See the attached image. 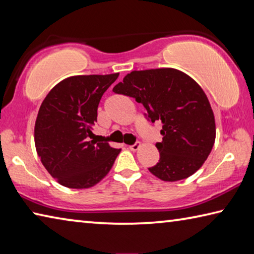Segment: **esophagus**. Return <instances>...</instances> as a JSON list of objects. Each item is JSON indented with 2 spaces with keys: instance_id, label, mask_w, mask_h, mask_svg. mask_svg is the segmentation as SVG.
<instances>
[{
  "instance_id": "1",
  "label": "esophagus",
  "mask_w": 254,
  "mask_h": 254,
  "mask_svg": "<svg viewBox=\"0 0 254 254\" xmlns=\"http://www.w3.org/2000/svg\"><path fill=\"white\" fill-rule=\"evenodd\" d=\"M140 142H135L134 144H132V145H130V147H128V149L131 150V151H136V150H139V148H140Z\"/></svg>"
}]
</instances>
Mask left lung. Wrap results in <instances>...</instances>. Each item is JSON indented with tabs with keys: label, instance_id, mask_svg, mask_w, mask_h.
Here are the masks:
<instances>
[{
	"label": "left lung",
	"instance_id": "1",
	"mask_svg": "<svg viewBox=\"0 0 254 254\" xmlns=\"http://www.w3.org/2000/svg\"><path fill=\"white\" fill-rule=\"evenodd\" d=\"M113 92L135 98L148 119L162 123L160 159L149 171L163 182H177L195 174L212 151L216 135L212 107L203 89L174 68L134 70Z\"/></svg>",
	"mask_w": 254,
	"mask_h": 254
}]
</instances>
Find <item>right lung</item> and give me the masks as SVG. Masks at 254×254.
Wrapping results in <instances>:
<instances>
[{"label": "right lung", "mask_w": 254, "mask_h": 254, "mask_svg": "<svg viewBox=\"0 0 254 254\" xmlns=\"http://www.w3.org/2000/svg\"><path fill=\"white\" fill-rule=\"evenodd\" d=\"M119 77L71 76L48 93L38 112L34 144L47 171L68 188H89L109 174L121 149L88 141L103 94Z\"/></svg>", "instance_id": "add662e5"}]
</instances>
